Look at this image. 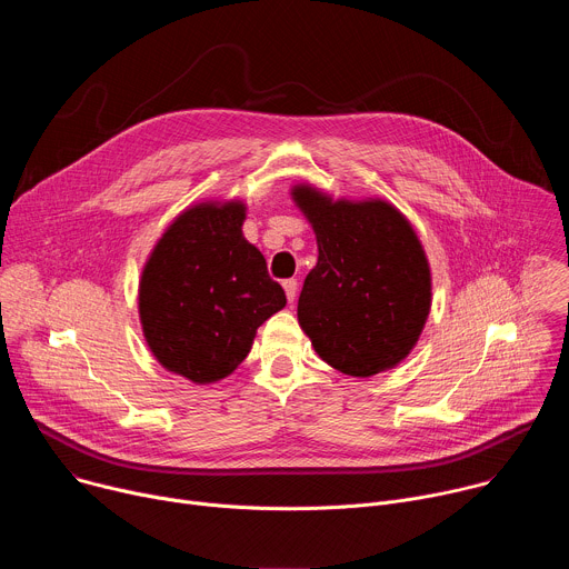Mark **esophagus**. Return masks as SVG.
I'll list each match as a JSON object with an SVG mask.
<instances>
[{"label": "esophagus", "mask_w": 569, "mask_h": 569, "mask_svg": "<svg viewBox=\"0 0 569 569\" xmlns=\"http://www.w3.org/2000/svg\"><path fill=\"white\" fill-rule=\"evenodd\" d=\"M283 290H286L288 301L292 303L295 297H297V279H286V281H283Z\"/></svg>", "instance_id": "obj_1"}]
</instances>
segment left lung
<instances>
[{"label":"left lung","instance_id":"8db88e82","mask_svg":"<svg viewBox=\"0 0 569 569\" xmlns=\"http://www.w3.org/2000/svg\"><path fill=\"white\" fill-rule=\"evenodd\" d=\"M292 198L317 236L297 317L317 356L369 378L415 349L432 303V279L412 224L385 200H331L299 184Z\"/></svg>","mask_w":569,"mask_h":569}]
</instances>
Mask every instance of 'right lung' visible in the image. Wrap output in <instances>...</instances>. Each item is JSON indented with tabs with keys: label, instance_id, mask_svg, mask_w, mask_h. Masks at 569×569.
<instances>
[{
	"label": "right lung",
	"instance_id": "add662e5",
	"mask_svg": "<svg viewBox=\"0 0 569 569\" xmlns=\"http://www.w3.org/2000/svg\"><path fill=\"white\" fill-rule=\"evenodd\" d=\"M242 202L187 209L141 272L139 317L152 356L198 385L229 376L261 323L286 306L263 254L242 236Z\"/></svg>",
	"mask_w": 569,
	"mask_h": 569
}]
</instances>
